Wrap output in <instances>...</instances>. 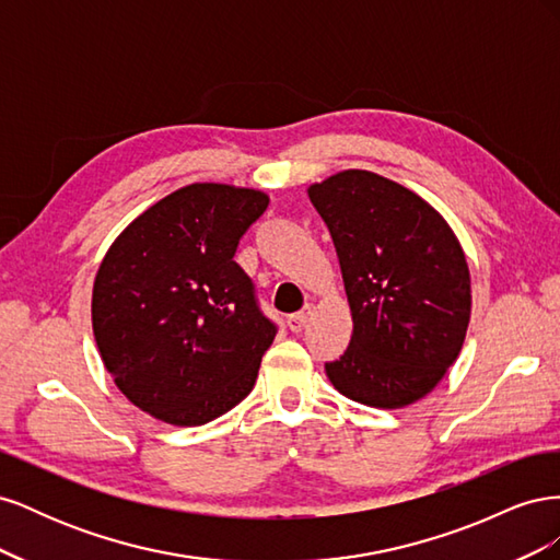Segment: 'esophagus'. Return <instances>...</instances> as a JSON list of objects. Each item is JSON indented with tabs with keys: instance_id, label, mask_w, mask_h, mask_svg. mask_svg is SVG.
<instances>
[{
	"instance_id": "34e87169",
	"label": "esophagus",
	"mask_w": 560,
	"mask_h": 560,
	"mask_svg": "<svg viewBox=\"0 0 560 560\" xmlns=\"http://www.w3.org/2000/svg\"><path fill=\"white\" fill-rule=\"evenodd\" d=\"M311 313H313V306H303L299 313L287 317V325H290V329H292L294 334H299L303 327H306V322H308Z\"/></svg>"
}]
</instances>
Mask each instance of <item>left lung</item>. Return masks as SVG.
I'll return each mask as SVG.
<instances>
[{"label":"left lung","mask_w":560,"mask_h":560,"mask_svg":"<svg viewBox=\"0 0 560 560\" xmlns=\"http://www.w3.org/2000/svg\"><path fill=\"white\" fill-rule=\"evenodd\" d=\"M341 264L348 350L325 371L343 397L404 409L439 385L463 350L471 278L460 241L428 200L369 171L308 186Z\"/></svg>","instance_id":"8db88e82"}]
</instances>
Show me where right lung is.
<instances>
[{
    "instance_id": "add662e5",
    "label": "right lung",
    "mask_w": 560,
    "mask_h": 560,
    "mask_svg": "<svg viewBox=\"0 0 560 560\" xmlns=\"http://www.w3.org/2000/svg\"><path fill=\"white\" fill-rule=\"evenodd\" d=\"M268 208L247 186L196 182L116 235L93 282V334L130 404L177 428L238 406L259 376L276 325L233 261Z\"/></svg>"
}]
</instances>
